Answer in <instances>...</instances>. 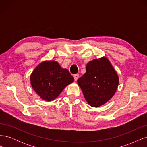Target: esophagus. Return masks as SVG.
Segmentation results:
<instances>
[{"label":"esophagus","instance_id":"obj_1","mask_svg":"<svg viewBox=\"0 0 147 147\" xmlns=\"http://www.w3.org/2000/svg\"><path fill=\"white\" fill-rule=\"evenodd\" d=\"M78 77H79V75L78 74H75L74 75V78L75 81H77V80H78Z\"/></svg>","mask_w":147,"mask_h":147}]
</instances>
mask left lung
<instances>
[{
    "label": "left lung",
    "mask_w": 147,
    "mask_h": 147,
    "mask_svg": "<svg viewBox=\"0 0 147 147\" xmlns=\"http://www.w3.org/2000/svg\"><path fill=\"white\" fill-rule=\"evenodd\" d=\"M77 82L88 104L97 107L113 97L118 86L119 78L110 61L103 57L89 62L86 73Z\"/></svg>",
    "instance_id": "obj_1"
}]
</instances>
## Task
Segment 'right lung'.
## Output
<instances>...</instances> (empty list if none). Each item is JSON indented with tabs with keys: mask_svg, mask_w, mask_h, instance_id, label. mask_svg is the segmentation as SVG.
Returning <instances> with one entry per match:
<instances>
[{
	"mask_svg": "<svg viewBox=\"0 0 147 147\" xmlns=\"http://www.w3.org/2000/svg\"><path fill=\"white\" fill-rule=\"evenodd\" d=\"M74 78L68 70L62 69L56 61H44L34 69L30 83L34 91L47 101L56 99Z\"/></svg>",
	"mask_w": 147,
	"mask_h": 147,
	"instance_id": "obj_1",
	"label": "right lung"
}]
</instances>
